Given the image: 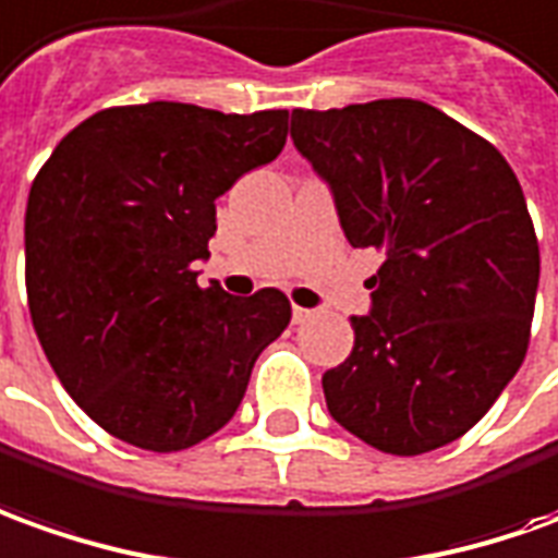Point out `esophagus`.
<instances>
[{"label":"esophagus","instance_id":"1","mask_svg":"<svg viewBox=\"0 0 558 558\" xmlns=\"http://www.w3.org/2000/svg\"><path fill=\"white\" fill-rule=\"evenodd\" d=\"M291 316H294V325H303V322H310L316 313H313V310H303V306H294V313H291Z\"/></svg>","mask_w":558,"mask_h":558}]
</instances>
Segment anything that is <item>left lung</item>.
<instances>
[{
    "instance_id": "left-lung-1",
    "label": "left lung",
    "mask_w": 558,
    "mask_h": 558,
    "mask_svg": "<svg viewBox=\"0 0 558 558\" xmlns=\"http://www.w3.org/2000/svg\"><path fill=\"white\" fill-rule=\"evenodd\" d=\"M345 240L383 252L352 355L322 376L330 416L391 456L447 447L520 371L541 252L501 151L418 99L294 109Z\"/></svg>"
}]
</instances>
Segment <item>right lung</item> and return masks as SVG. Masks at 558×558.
<instances>
[{"mask_svg": "<svg viewBox=\"0 0 558 558\" xmlns=\"http://www.w3.org/2000/svg\"><path fill=\"white\" fill-rule=\"evenodd\" d=\"M286 136V109L111 106L38 169L23 225L29 316L63 389L111 437L151 452L213 437L288 328L279 288L233 298L194 270L215 199Z\"/></svg>", "mask_w": 558, "mask_h": 558, "instance_id": "add662e5", "label": "right lung"}]
</instances>
